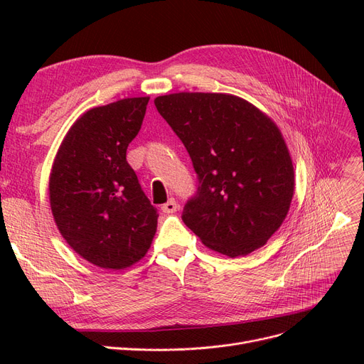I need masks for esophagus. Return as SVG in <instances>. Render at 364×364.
Masks as SVG:
<instances>
[{
	"label": "esophagus",
	"instance_id": "34e87169",
	"mask_svg": "<svg viewBox=\"0 0 364 364\" xmlns=\"http://www.w3.org/2000/svg\"><path fill=\"white\" fill-rule=\"evenodd\" d=\"M161 209H162L164 214H173V213L178 211V203H176L174 199H170L167 203H164L161 206Z\"/></svg>",
	"mask_w": 364,
	"mask_h": 364
}]
</instances>
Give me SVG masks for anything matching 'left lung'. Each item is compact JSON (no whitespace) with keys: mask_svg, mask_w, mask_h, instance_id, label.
<instances>
[{"mask_svg":"<svg viewBox=\"0 0 364 364\" xmlns=\"http://www.w3.org/2000/svg\"><path fill=\"white\" fill-rule=\"evenodd\" d=\"M155 106L191 158L197 191L182 220L230 258L266 245L289 213L294 171L278 126L230 94L179 92Z\"/></svg>","mask_w":364,"mask_h":364,"instance_id":"8db88e82","label":"left lung"}]
</instances>
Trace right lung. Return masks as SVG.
<instances>
[{
	"instance_id": "obj_1",
	"label": "right lung",
	"mask_w": 364,
	"mask_h": 364,
	"mask_svg": "<svg viewBox=\"0 0 364 364\" xmlns=\"http://www.w3.org/2000/svg\"><path fill=\"white\" fill-rule=\"evenodd\" d=\"M149 97L85 112L63 138L50 176V205L62 237L102 269H126L146 255L158 209L126 159Z\"/></svg>"
}]
</instances>
